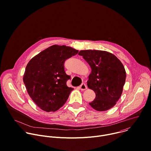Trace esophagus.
<instances>
[{
  "label": "esophagus",
  "mask_w": 151,
  "mask_h": 151,
  "mask_svg": "<svg viewBox=\"0 0 151 151\" xmlns=\"http://www.w3.org/2000/svg\"><path fill=\"white\" fill-rule=\"evenodd\" d=\"M80 89L82 90V91H84L85 89H87V86L85 83H82L81 85H80Z\"/></svg>",
  "instance_id": "esophagus-1"
}]
</instances>
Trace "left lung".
<instances>
[{"label":"left lung","instance_id":"obj_1","mask_svg":"<svg viewBox=\"0 0 151 151\" xmlns=\"http://www.w3.org/2000/svg\"><path fill=\"white\" fill-rule=\"evenodd\" d=\"M82 56L91 68L88 87L95 93L89 104L99 111L108 110L116 104L125 83L126 73L120 60L113 54L101 50H81Z\"/></svg>","mask_w":151,"mask_h":151}]
</instances>
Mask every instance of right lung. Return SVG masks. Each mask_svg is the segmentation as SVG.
Returning <instances> with one entry per match:
<instances>
[{"label":"right lung","instance_id":"right-lung-1","mask_svg":"<svg viewBox=\"0 0 151 151\" xmlns=\"http://www.w3.org/2000/svg\"><path fill=\"white\" fill-rule=\"evenodd\" d=\"M78 50L66 45H53L32 58L27 64L23 81L32 101L41 110L56 111L66 102L73 88L66 82L64 63Z\"/></svg>","mask_w":151,"mask_h":151}]
</instances>
